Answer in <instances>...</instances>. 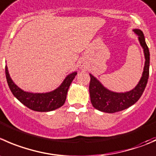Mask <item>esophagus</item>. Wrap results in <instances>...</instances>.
Returning a JSON list of instances; mask_svg holds the SVG:
<instances>
[{
	"instance_id": "1",
	"label": "esophagus",
	"mask_w": 156,
	"mask_h": 156,
	"mask_svg": "<svg viewBox=\"0 0 156 156\" xmlns=\"http://www.w3.org/2000/svg\"><path fill=\"white\" fill-rule=\"evenodd\" d=\"M80 68H81V69H84V68H85V65H84V62H81V64H80Z\"/></svg>"
}]
</instances>
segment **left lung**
<instances>
[{
    "instance_id": "8db88e82",
    "label": "left lung",
    "mask_w": 156,
    "mask_h": 156,
    "mask_svg": "<svg viewBox=\"0 0 156 156\" xmlns=\"http://www.w3.org/2000/svg\"><path fill=\"white\" fill-rule=\"evenodd\" d=\"M133 32L138 36V40L143 49L146 59L141 78L133 90L123 93H117L106 88L94 76L90 74L89 93L90 102L93 107L100 111L113 113L125 110L133 105L140 99L146 88L149 75V50L145 41L143 31L139 29H134Z\"/></svg>"
}]
</instances>
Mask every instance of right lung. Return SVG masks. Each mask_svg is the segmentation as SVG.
Masks as SVG:
<instances>
[{
    "mask_svg": "<svg viewBox=\"0 0 156 156\" xmlns=\"http://www.w3.org/2000/svg\"><path fill=\"white\" fill-rule=\"evenodd\" d=\"M5 74L9 87L18 101L35 111L49 112L59 108L65 104L68 90L77 75V72L68 75L59 87L47 93H30L20 88L12 81L7 66L5 67Z\"/></svg>",
    "mask_w": 156,
    "mask_h": 156,
    "instance_id": "add662e5",
    "label": "right lung"
}]
</instances>
